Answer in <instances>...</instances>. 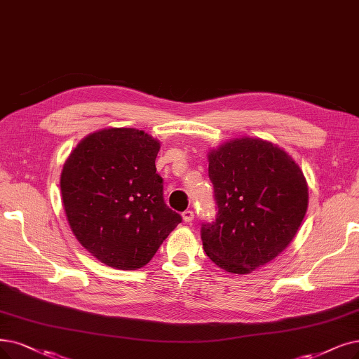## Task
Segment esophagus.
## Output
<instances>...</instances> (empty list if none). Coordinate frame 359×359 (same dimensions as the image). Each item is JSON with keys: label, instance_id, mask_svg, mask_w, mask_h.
<instances>
[{"label": "esophagus", "instance_id": "34e87169", "mask_svg": "<svg viewBox=\"0 0 359 359\" xmlns=\"http://www.w3.org/2000/svg\"><path fill=\"white\" fill-rule=\"evenodd\" d=\"M193 219H194V212H193V210H185V212L182 213V221H184L185 224L193 222Z\"/></svg>", "mask_w": 359, "mask_h": 359}]
</instances>
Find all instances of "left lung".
<instances>
[{"label": "left lung", "instance_id": "obj_1", "mask_svg": "<svg viewBox=\"0 0 359 359\" xmlns=\"http://www.w3.org/2000/svg\"><path fill=\"white\" fill-rule=\"evenodd\" d=\"M217 219L202 226L209 259L231 274L271 262L294 238L308 184L293 157L268 140L240 137L208 153Z\"/></svg>", "mask_w": 359, "mask_h": 359}]
</instances>
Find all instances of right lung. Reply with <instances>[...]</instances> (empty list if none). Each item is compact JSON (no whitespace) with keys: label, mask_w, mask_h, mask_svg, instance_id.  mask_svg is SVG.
Returning a JSON list of instances; mask_svg holds the SVG:
<instances>
[{"label":"right lung","mask_w":359,"mask_h":359,"mask_svg":"<svg viewBox=\"0 0 359 359\" xmlns=\"http://www.w3.org/2000/svg\"><path fill=\"white\" fill-rule=\"evenodd\" d=\"M161 141L135 128H104L66 159L60 191L72 233L100 262L138 269L150 262L181 217L163 202L156 174Z\"/></svg>","instance_id":"obj_1"}]
</instances>
